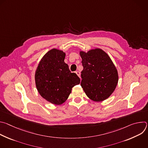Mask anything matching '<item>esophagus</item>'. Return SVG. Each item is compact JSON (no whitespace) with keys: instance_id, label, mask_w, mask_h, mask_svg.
Returning a JSON list of instances; mask_svg holds the SVG:
<instances>
[{"instance_id":"esophagus-1","label":"esophagus","mask_w":148,"mask_h":148,"mask_svg":"<svg viewBox=\"0 0 148 148\" xmlns=\"http://www.w3.org/2000/svg\"><path fill=\"white\" fill-rule=\"evenodd\" d=\"M75 73H76L77 75L79 77H80V72H79V71H76Z\"/></svg>"}]
</instances>
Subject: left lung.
<instances>
[{"label": "left lung", "mask_w": 148, "mask_h": 148, "mask_svg": "<svg viewBox=\"0 0 148 148\" xmlns=\"http://www.w3.org/2000/svg\"><path fill=\"white\" fill-rule=\"evenodd\" d=\"M83 70L81 87L87 96L96 102L107 99L118 82V71L109 56L100 49L81 51Z\"/></svg>", "instance_id": "left-lung-1"}]
</instances>
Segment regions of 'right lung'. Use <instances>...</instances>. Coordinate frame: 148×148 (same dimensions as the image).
Segmentation results:
<instances>
[{"label":"right lung","mask_w":148,"mask_h":148,"mask_svg":"<svg viewBox=\"0 0 148 148\" xmlns=\"http://www.w3.org/2000/svg\"><path fill=\"white\" fill-rule=\"evenodd\" d=\"M66 53L53 49L40 60L35 73V82L40 95L55 105L64 103L72 88L80 83L75 73L65 63Z\"/></svg>","instance_id":"obj_1"}]
</instances>
